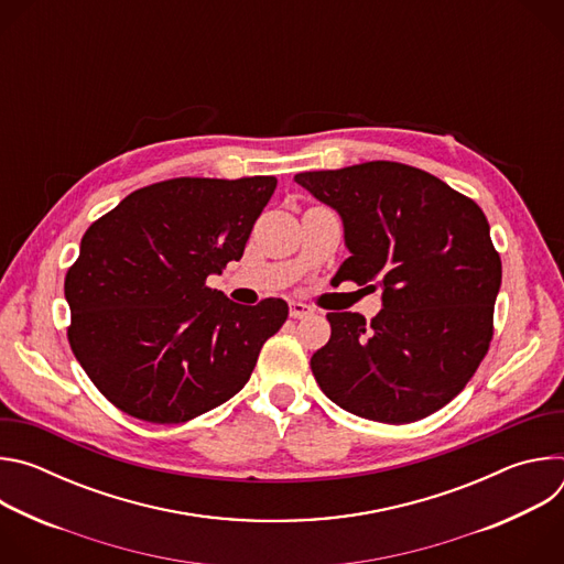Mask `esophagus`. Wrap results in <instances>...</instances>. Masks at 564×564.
<instances>
[{
    "label": "esophagus",
    "mask_w": 564,
    "mask_h": 564,
    "mask_svg": "<svg viewBox=\"0 0 564 564\" xmlns=\"http://www.w3.org/2000/svg\"><path fill=\"white\" fill-rule=\"evenodd\" d=\"M310 314H314V310H312L310 305H305V303H301V301H292V303H290V316H292V318H305V316H310Z\"/></svg>",
    "instance_id": "1"
}]
</instances>
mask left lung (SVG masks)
<instances>
[{"mask_svg":"<svg viewBox=\"0 0 564 564\" xmlns=\"http://www.w3.org/2000/svg\"><path fill=\"white\" fill-rule=\"evenodd\" d=\"M294 181L344 220L341 281L381 288L383 307L330 312V341L310 359L344 411L411 424L457 397L494 339L502 261L475 200L390 160L303 172Z\"/></svg>","mask_w":564,"mask_h":564,"instance_id":"left-lung-1","label":"left lung"}]
</instances>
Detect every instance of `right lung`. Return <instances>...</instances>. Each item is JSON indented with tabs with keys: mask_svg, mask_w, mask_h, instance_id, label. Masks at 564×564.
<instances>
[{
	"mask_svg": "<svg viewBox=\"0 0 564 564\" xmlns=\"http://www.w3.org/2000/svg\"><path fill=\"white\" fill-rule=\"evenodd\" d=\"M274 176L172 178L131 192L85 231L64 279L70 350L122 413L189 422L234 397L288 318L238 305L207 276L243 257Z\"/></svg>",
	"mask_w": 564,
	"mask_h": 564,
	"instance_id": "1",
	"label": "right lung"
}]
</instances>
